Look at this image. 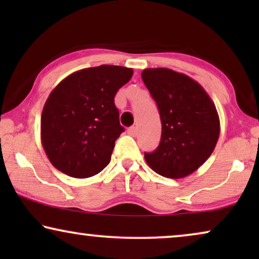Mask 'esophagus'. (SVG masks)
Segmentation results:
<instances>
[{
  "label": "esophagus",
  "instance_id": "34e87169",
  "mask_svg": "<svg viewBox=\"0 0 259 259\" xmlns=\"http://www.w3.org/2000/svg\"><path fill=\"white\" fill-rule=\"evenodd\" d=\"M127 133H128V136H131V137H137V134H138V128H137L136 126L130 127V128L127 130Z\"/></svg>",
  "mask_w": 259,
  "mask_h": 259
}]
</instances>
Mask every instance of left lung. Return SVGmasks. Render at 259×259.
I'll return each instance as SVG.
<instances>
[{
    "label": "left lung",
    "instance_id": "left-lung-1",
    "mask_svg": "<svg viewBox=\"0 0 259 259\" xmlns=\"http://www.w3.org/2000/svg\"><path fill=\"white\" fill-rule=\"evenodd\" d=\"M145 86L157 102L161 139L145 160L158 175L180 179L200 167L213 152L221 123L215 106L197 81L168 68H147Z\"/></svg>",
    "mask_w": 259,
    "mask_h": 259
}]
</instances>
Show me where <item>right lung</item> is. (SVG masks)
<instances>
[{
	"label": "right lung",
	"mask_w": 259,
	"mask_h": 259,
	"mask_svg": "<svg viewBox=\"0 0 259 259\" xmlns=\"http://www.w3.org/2000/svg\"><path fill=\"white\" fill-rule=\"evenodd\" d=\"M132 75V68L101 65L74 72L52 91L41 115V143L54 167L88 178L109 164L125 130L114 97Z\"/></svg>",
	"instance_id": "right-lung-1"
}]
</instances>
